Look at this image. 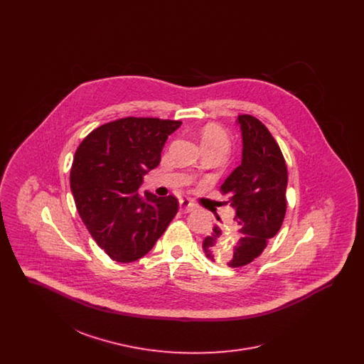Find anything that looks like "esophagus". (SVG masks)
Segmentation results:
<instances>
[{
	"mask_svg": "<svg viewBox=\"0 0 364 364\" xmlns=\"http://www.w3.org/2000/svg\"><path fill=\"white\" fill-rule=\"evenodd\" d=\"M193 208H195V205H193V202L191 199H188V198L180 199V210L183 213H188V211H192Z\"/></svg>",
	"mask_w": 364,
	"mask_h": 364,
	"instance_id": "esophagus-1",
	"label": "esophagus"
}]
</instances>
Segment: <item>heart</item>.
<instances>
[{"label":"heart","instance_id":"heart-1","mask_svg":"<svg viewBox=\"0 0 364 364\" xmlns=\"http://www.w3.org/2000/svg\"><path fill=\"white\" fill-rule=\"evenodd\" d=\"M200 136H202V141H203L205 147L224 146L228 149V146H229V136H228L225 129L220 124H215V122L206 124L202 128Z\"/></svg>","mask_w":364,"mask_h":364}]
</instances>
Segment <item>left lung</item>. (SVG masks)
Wrapping results in <instances>:
<instances>
[{
  "label": "left lung",
  "mask_w": 364,
  "mask_h": 364,
  "mask_svg": "<svg viewBox=\"0 0 364 364\" xmlns=\"http://www.w3.org/2000/svg\"><path fill=\"white\" fill-rule=\"evenodd\" d=\"M237 122L242 128V165L220 188L236 211L230 235L237 242L224 257L223 230L214 225L202 244L206 258L226 260L229 267L245 266L258 258L277 235L287 213L288 169L276 139L251 114H240Z\"/></svg>",
  "instance_id": "left-lung-1"
}]
</instances>
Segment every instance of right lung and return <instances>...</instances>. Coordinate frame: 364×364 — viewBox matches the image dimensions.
<instances>
[{
    "label": "right lung",
    "instance_id": "right-lung-1",
    "mask_svg": "<svg viewBox=\"0 0 364 364\" xmlns=\"http://www.w3.org/2000/svg\"><path fill=\"white\" fill-rule=\"evenodd\" d=\"M181 122L124 117L91 131L70 168V190L90 235L110 257H144L178 210L173 195L139 193L143 174L159 165L168 136Z\"/></svg>",
    "mask_w": 364,
    "mask_h": 364
}]
</instances>
